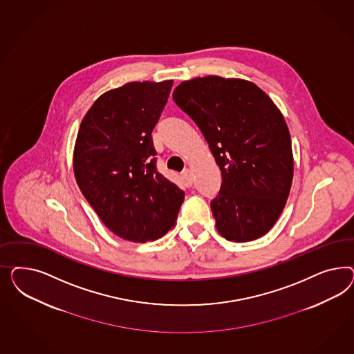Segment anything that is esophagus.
<instances>
[{"label": "esophagus", "mask_w": 354, "mask_h": 354, "mask_svg": "<svg viewBox=\"0 0 354 354\" xmlns=\"http://www.w3.org/2000/svg\"><path fill=\"white\" fill-rule=\"evenodd\" d=\"M183 176H184L185 182L189 183V184L193 182V174L191 169H185V170L183 171Z\"/></svg>", "instance_id": "34e87169"}]
</instances>
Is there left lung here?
<instances>
[{
  "label": "left lung",
  "instance_id": "1",
  "mask_svg": "<svg viewBox=\"0 0 354 354\" xmlns=\"http://www.w3.org/2000/svg\"><path fill=\"white\" fill-rule=\"evenodd\" d=\"M172 98L201 129L222 172L210 203L216 231L247 243L277 223L293 179L288 126L254 83L209 75L182 82Z\"/></svg>",
  "mask_w": 354,
  "mask_h": 354
}]
</instances>
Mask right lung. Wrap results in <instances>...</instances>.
Returning <instances> with one entry per match:
<instances>
[{"instance_id": "add662e5", "label": "right lung", "mask_w": 354, "mask_h": 354, "mask_svg": "<svg viewBox=\"0 0 354 354\" xmlns=\"http://www.w3.org/2000/svg\"><path fill=\"white\" fill-rule=\"evenodd\" d=\"M172 80L132 82L110 89L86 111L77 131L76 183L115 235L147 243L171 230L184 192L156 170L151 131Z\"/></svg>"}]
</instances>
